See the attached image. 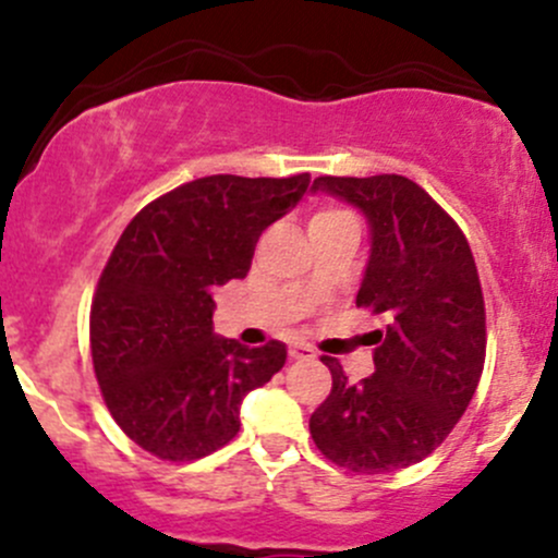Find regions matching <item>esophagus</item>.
Returning a JSON list of instances; mask_svg holds the SVG:
<instances>
[{
	"instance_id": "34e87169",
	"label": "esophagus",
	"mask_w": 558,
	"mask_h": 558,
	"mask_svg": "<svg viewBox=\"0 0 558 558\" xmlns=\"http://www.w3.org/2000/svg\"><path fill=\"white\" fill-rule=\"evenodd\" d=\"M289 356L294 359V362H313L315 351L311 345H302V342H296V345L289 348Z\"/></svg>"
}]
</instances>
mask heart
<instances>
[{
	"instance_id": "heart-1",
	"label": "heart",
	"mask_w": 558,
	"mask_h": 558,
	"mask_svg": "<svg viewBox=\"0 0 558 558\" xmlns=\"http://www.w3.org/2000/svg\"><path fill=\"white\" fill-rule=\"evenodd\" d=\"M335 216H345V213H340V210H324V213H315L313 221H318V218H335Z\"/></svg>"
}]
</instances>
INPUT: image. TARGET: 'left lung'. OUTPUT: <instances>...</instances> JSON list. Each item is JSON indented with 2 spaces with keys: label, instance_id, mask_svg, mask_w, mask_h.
Segmentation results:
<instances>
[{
  "label": "left lung",
  "instance_id": "1",
  "mask_svg": "<svg viewBox=\"0 0 558 558\" xmlns=\"http://www.w3.org/2000/svg\"><path fill=\"white\" fill-rule=\"evenodd\" d=\"M311 191L367 218L356 305L388 320L375 331V373L362 384H348L337 359H320L331 393L311 415V435L326 459L351 472L402 470L451 435L481 380L486 311L475 258L453 218L402 174H324Z\"/></svg>",
  "mask_w": 558,
  "mask_h": 558
}]
</instances>
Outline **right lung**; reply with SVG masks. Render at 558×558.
Listing matches in <instances>:
<instances>
[{"label":"right lung","mask_w":558,"mask_h":558,"mask_svg":"<svg viewBox=\"0 0 558 558\" xmlns=\"http://www.w3.org/2000/svg\"><path fill=\"white\" fill-rule=\"evenodd\" d=\"M311 174H210L159 196L112 247L92 302V359L116 424L167 461H194L240 432L245 393L286 364L272 340L245 348L213 331L216 289L243 280L269 223Z\"/></svg>","instance_id":"right-lung-1"}]
</instances>
